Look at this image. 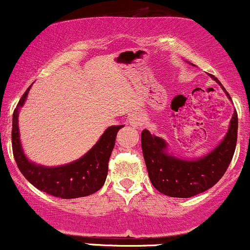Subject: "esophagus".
Masks as SVG:
<instances>
[{
	"label": "esophagus",
	"mask_w": 250,
	"mask_h": 250,
	"mask_svg": "<svg viewBox=\"0 0 250 250\" xmlns=\"http://www.w3.org/2000/svg\"><path fill=\"white\" fill-rule=\"evenodd\" d=\"M129 123H130L131 127L141 129L145 125V116L140 111H134L130 117H129Z\"/></svg>",
	"instance_id": "34e87169"
}]
</instances>
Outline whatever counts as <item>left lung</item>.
<instances>
[{
  "label": "left lung",
  "instance_id": "obj_1",
  "mask_svg": "<svg viewBox=\"0 0 250 250\" xmlns=\"http://www.w3.org/2000/svg\"><path fill=\"white\" fill-rule=\"evenodd\" d=\"M211 77L220 83L216 77ZM227 95L230 99L228 93ZM236 141V111L231 117L230 127L223 141L207 156L195 161H185L169 156L166 154L167 146L162 139L151 135L147 129L141 133L143 157L153 186L167 196L182 199L203 193L219 182L231 162Z\"/></svg>",
  "mask_w": 250,
  "mask_h": 250
}]
</instances>
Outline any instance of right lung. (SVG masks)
Listing matches in <instances>:
<instances>
[{"mask_svg":"<svg viewBox=\"0 0 250 250\" xmlns=\"http://www.w3.org/2000/svg\"><path fill=\"white\" fill-rule=\"evenodd\" d=\"M29 88L22 95L13 114L11 146L14 159L20 171L34 187L61 199H76L96 193L104 185L108 174L109 157L115 146L117 131L123 125L109 127L96 145L75 162L54 168L37 166L28 161L24 156L20 143L17 125L19 110L23 105Z\"/></svg>","mask_w":250,"mask_h":250,"instance_id":"1","label":"right lung"}]
</instances>
